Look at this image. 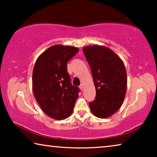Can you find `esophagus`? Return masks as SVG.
<instances>
[{
    "label": "esophagus",
    "mask_w": 157,
    "mask_h": 157,
    "mask_svg": "<svg viewBox=\"0 0 157 157\" xmlns=\"http://www.w3.org/2000/svg\"><path fill=\"white\" fill-rule=\"evenodd\" d=\"M79 89H81V91H83V90H84V86H83V85H80V86H79Z\"/></svg>",
    "instance_id": "obj_1"
}]
</instances>
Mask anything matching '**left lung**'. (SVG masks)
Listing matches in <instances>:
<instances>
[{"label": "left lung", "instance_id": "1", "mask_svg": "<svg viewBox=\"0 0 157 157\" xmlns=\"http://www.w3.org/2000/svg\"><path fill=\"white\" fill-rule=\"evenodd\" d=\"M83 52L96 90L95 99L89 102V107L96 117L108 118L121 108L124 101L127 84L125 66L121 58L106 46H86Z\"/></svg>", "mask_w": 157, "mask_h": 157}]
</instances>
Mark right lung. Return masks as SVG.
<instances>
[{"mask_svg": "<svg viewBox=\"0 0 157 157\" xmlns=\"http://www.w3.org/2000/svg\"><path fill=\"white\" fill-rule=\"evenodd\" d=\"M76 47L55 45L39 55L33 72L34 98L44 112L55 120H63L73 113L78 87L71 83L67 63L78 52Z\"/></svg>", "mask_w": 157, "mask_h": 157, "instance_id": "right-lung-1", "label": "right lung"}]
</instances>
